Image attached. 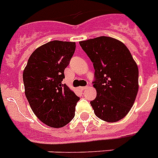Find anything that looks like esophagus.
Wrapping results in <instances>:
<instances>
[{
  "label": "esophagus",
  "mask_w": 158,
  "mask_h": 158,
  "mask_svg": "<svg viewBox=\"0 0 158 158\" xmlns=\"http://www.w3.org/2000/svg\"><path fill=\"white\" fill-rule=\"evenodd\" d=\"M87 87H88V86H81L80 89H81V90H84V89H87Z\"/></svg>",
  "instance_id": "obj_1"
}]
</instances>
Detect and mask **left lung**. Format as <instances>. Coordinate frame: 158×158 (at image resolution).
<instances>
[{
    "instance_id": "obj_1",
    "label": "left lung",
    "mask_w": 158,
    "mask_h": 158,
    "mask_svg": "<svg viewBox=\"0 0 158 158\" xmlns=\"http://www.w3.org/2000/svg\"><path fill=\"white\" fill-rule=\"evenodd\" d=\"M93 63V86L97 96L90 101L94 114L107 122H118L132 108L139 89V69L128 48L109 36L79 42Z\"/></svg>"
}]
</instances>
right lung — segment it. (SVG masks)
I'll return each mask as SVG.
<instances>
[{
    "label": "right lung",
    "mask_w": 158,
    "mask_h": 158,
    "mask_svg": "<svg viewBox=\"0 0 158 158\" xmlns=\"http://www.w3.org/2000/svg\"><path fill=\"white\" fill-rule=\"evenodd\" d=\"M76 43L52 41L34 50L23 79L31 110L48 127L60 128L71 122L80 99L65 84L64 69L75 52Z\"/></svg>",
    "instance_id": "obj_1"
}]
</instances>
